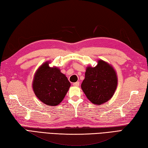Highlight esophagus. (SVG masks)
Instances as JSON below:
<instances>
[{
	"label": "esophagus",
	"mask_w": 148,
	"mask_h": 148,
	"mask_svg": "<svg viewBox=\"0 0 148 148\" xmlns=\"http://www.w3.org/2000/svg\"><path fill=\"white\" fill-rule=\"evenodd\" d=\"M79 84H80L79 82H74V83L73 84V86H79Z\"/></svg>",
	"instance_id": "obj_1"
}]
</instances>
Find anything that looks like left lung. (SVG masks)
<instances>
[{
	"instance_id": "8db88e82",
	"label": "left lung",
	"mask_w": 148,
	"mask_h": 148,
	"mask_svg": "<svg viewBox=\"0 0 148 148\" xmlns=\"http://www.w3.org/2000/svg\"><path fill=\"white\" fill-rule=\"evenodd\" d=\"M117 85V73L112 65L99 60L96 66L86 67L81 88L90 102L101 105L112 97Z\"/></svg>"
}]
</instances>
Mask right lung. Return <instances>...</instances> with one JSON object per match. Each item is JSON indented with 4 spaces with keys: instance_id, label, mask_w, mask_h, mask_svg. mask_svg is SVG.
Listing matches in <instances>:
<instances>
[{
    "instance_id": "add662e5",
    "label": "right lung",
    "mask_w": 148,
    "mask_h": 148,
    "mask_svg": "<svg viewBox=\"0 0 148 148\" xmlns=\"http://www.w3.org/2000/svg\"><path fill=\"white\" fill-rule=\"evenodd\" d=\"M49 64V61L44 62L36 70L32 88L41 102L54 107L64 99L71 84L58 67H51Z\"/></svg>"
}]
</instances>
